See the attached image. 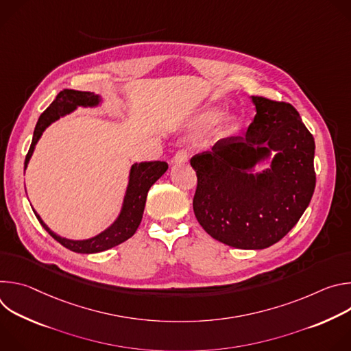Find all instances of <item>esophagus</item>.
<instances>
[{"mask_svg": "<svg viewBox=\"0 0 351 351\" xmlns=\"http://www.w3.org/2000/svg\"><path fill=\"white\" fill-rule=\"evenodd\" d=\"M189 160V153L186 152V149H180V152H178L173 157V162L175 164H183Z\"/></svg>", "mask_w": 351, "mask_h": 351, "instance_id": "1", "label": "esophagus"}]
</instances>
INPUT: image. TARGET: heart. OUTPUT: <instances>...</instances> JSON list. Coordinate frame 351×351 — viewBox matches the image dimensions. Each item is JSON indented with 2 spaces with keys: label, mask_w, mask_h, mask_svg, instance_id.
Instances as JSON below:
<instances>
[{
  "label": "heart",
  "mask_w": 351,
  "mask_h": 351,
  "mask_svg": "<svg viewBox=\"0 0 351 351\" xmlns=\"http://www.w3.org/2000/svg\"><path fill=\"white\" fill-rule=\"evenodd\" d=\"M221 117H222V112H221L218 108H207L206 111H203L202 114H199V115L197 117L195 122H197L198 126L208 128V126L215 125V123L221 119ZM236 126H237V123L232 119V121L228 123V126H226V132H233V130H236Z\"/></svg>",
  "instance_id": "1"
}]
</instances>
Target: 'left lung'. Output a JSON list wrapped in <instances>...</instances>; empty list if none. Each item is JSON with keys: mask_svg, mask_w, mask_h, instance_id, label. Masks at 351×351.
Masks as SVG:
<instances>
[{"mask_svg": "<svg viewBox=\"0 0 351 351\" xmlns=\"http://www.w3.org/2000/svg\"><path fill=\"white\" fill-rule=\"evenodd\" d=\"M252 101L257 114L244 137L219 140L190 160L197 173L193 210L218 241L261 250L287 234L308 207L315 141L291 104L258 95Z\"/></svg>", "mask_w": 351, "mask_h": 351, "instance_id": "8db88e82", "label": "left lung"}]
</instances>
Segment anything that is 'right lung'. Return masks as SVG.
Returning <instances> with one entry per match:
<instances>
[{"mask_svg": "<svg viewBox=\"0 0 351 351\" xmlns=\"http://www.w3.org/2000/svg\"><path fill=\"white\" fill-rule=\"evenodd\" d=\"M103 104L101 95L90 93V91H77V90H62L54 101L49 106L38 118L37 125L34 128L33 140L29 148V153L25 160V171L29 165V161L34 153L36 144L38 143L40 137L43 136V132L56 121H58L62 117H66L72 114L77 107L83 108H95ZM168 169V164L165 161H153V162H140L133 164L129 171V180L125 190L123 202L119 210L118 217L115 221L103 232L98 234L83 239V240H72L62 237L49 229L41 217L34 211L37 219L40 221L41 226L51 234L58 243H61L64 247L69 248L71 252L80 253V254H94L106 252L108 248H112L125 240L130 239L143 218L147 193Z\"/></svg>", "mask_w": 351, "mask_h": 351, "instance_id": "1", "label": "right lung"}]
</instances>
